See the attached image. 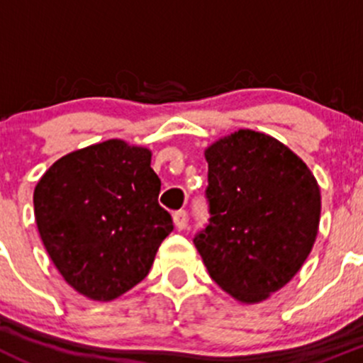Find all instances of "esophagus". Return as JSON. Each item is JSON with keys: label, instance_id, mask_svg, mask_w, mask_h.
I'll use <instances>...</instances> for the list:
<instances>
[{"label": "esophagus", "instance_id": "34e87169", "mask_svg": "<svg viewBox=\"0 0 363 363\" xmlns=\"http://www.w3.org/2000/svg\"><path fill=\"white\" fill-rule=\"evenodd\" d=\"M186 223H188V214H186V211H177L174 214V225L177 230H182L186 226Z\"/></svg>", "mask_w": 363, "mask_h": 363}]
</instances>
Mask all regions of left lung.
<instances>
[{
    "mask_svg": "<svg viewBox=\"0 0 363 363\" xmlns=\"http://www.w3.org/2000/svg\"><path fill=\"white\" fill-rule=\"evenodd\" d=\"M203 155L211 219L195 246L221 290L259 303L294 279L313 250L320 186L288 145L259 131H233Z\"/></svg>",
    "mask_w": 363,
    "mask_h": 363,
    "instance_id": "8db88e82",
    "label": "left lung"
}]
</instances>
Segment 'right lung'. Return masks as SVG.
<instances>
[{"instance_id": "obj_1", "label": "right lung", "mask_w": 363, "mask_h": 363, "mask_svg": "<svg viewBox=\"0 0 363 363\" xmlns=\"http://www.w3.org/2000/svg\"><path fill=\"white\" fill-rule=\"evenodd\" d=\"M152 152L112 138L52 163L33 193L42 242L80 295L111 302L140 283L174 230Z\"/></svg>"}]
</instances>
